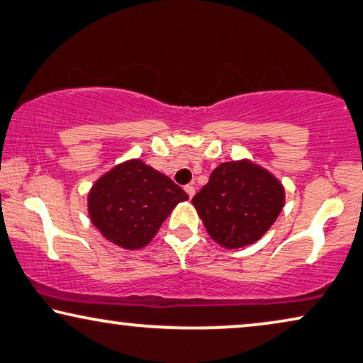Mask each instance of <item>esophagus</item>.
Here are the masks:
<instances>
[{
  "instance_id": "34e87169",
  "label": "esophagus",
  "mask_w": 363,
  "mask_h": 363,
  "mask_svg": "<svg viewBox=\"0 0 363 363\" xmlns=\"http://www.w3.org/2000/svg\"><path fill=\"white\" fill-rule=\"evenodd\" d=\"M185 191H186L188 196L193 198V194H194V186H191V185H186V186H185Z\"/></svg>"
}]
</instances>
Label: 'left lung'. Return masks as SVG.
Instances as JSON below:
<instances>
[{
    "instance_id": "1",
    "label": "left lung",
    "mask_w": 363,
    "mask_h": 363,
    "mask_svg": "<svg viewBox=\"0 0 363 363\" xmlns=\"http://www.w3.org/2000/svg\"><path fill=\"white\" fill-rule=\"evenodd\" d=\"M213 240L225 249L254 244L285 206V188L250 160L224 162L191 199Z\"/></svg>"
}]
</instances>
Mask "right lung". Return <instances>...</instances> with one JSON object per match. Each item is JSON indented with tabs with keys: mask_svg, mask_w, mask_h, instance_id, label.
Listing matches in <instances>:
<instances>
[{
	"mask_svg": "<svg viewBox=\"0 0 363 363\" xmlns=\"http://www.w3.org/2000/svg\"><path fill=\"white\" fill-rule=\"evenodd\" d=\"M188 194L140 159L123 162L99 177L88 193V214L109 242L143 249Z\"/></svg>",
	"mask_w": 363,
	"mask_h": 363,
	"instance_id": "right-lung-1",
	"label": "right lung"
}]
</instances>
